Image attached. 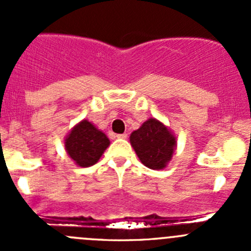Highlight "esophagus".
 Returning a JSON list of instances; mask_svg holds the SVG:
<instances>
[{
  "label": "esophagus",
  "mask_w": 251,
  "mask_h": 251,
  "mask_svg": "<svg viewBox=\"0 0 251 251\" xmlns=\"http://www.w3.org/2000/svg\"><path fill=\"white\" fill-rule=\"evenodd\" d=\"M115 137L119 138V140H125V138H127V135H126V133H119Z\"/></svg>",
  "instance_id": "esophagus-1"
}]
</instances>
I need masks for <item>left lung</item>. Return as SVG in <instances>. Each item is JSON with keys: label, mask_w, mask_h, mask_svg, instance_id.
Here are the masks:
<instances>
[{"label": "left lung", "mask_w": 251, "mask_h": 251, "mask_svg": "<svg viewBox=\"0 0 251 251\" xmlns=\"http://www.w3.org/2000/svg\"><path fill=\"white\" fill-rule=\"evenodd\" d=\"M131 146L141 163L151 170L165 169L176 149L174 133L156 119L151 118L130 136Z\"/></svg>", "instance_id": "1"}]
</instances>
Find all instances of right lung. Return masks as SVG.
Wrapping results in <instances>:
<instances>
[{"label":"right lung","mask_w":251,"mask_h":251,"mask_svg":"<svg viewBox=\"0 0 251 251\" xmlns=\"http://www.w3.org/2000/svg\"><path fill=\"white\" fill-rule=\"evenodd\" d=\"M65 151L81 168L92 166L100 160L109 147V138L88 120H82L73 127L64 141Z\"/></svg>","instance_id":"add662e5"}]
</instances>
